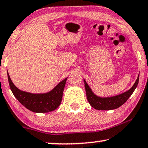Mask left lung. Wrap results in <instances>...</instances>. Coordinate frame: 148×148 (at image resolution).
I'll return each instance as SVG.
<instances>
[{
  "mask_svg": "<svg viewBox=\"0 0 148 148\" xmlns=\"http://www.w3.org/2000/svg\"><path fill=\"white\" fill-rule=\"evenodd\" d=\"M138 80H139V74H138V78H137L134 85L128 91L124 92L121 94L114 96V97L106 98L99 97L95 95L93 93V92L92 91L91 88L89 87L88 83H86L85 80H84L87 99H88L90 106L96 110H110L116 109V108L121 106L123 104H124L127 101V99H129L130 97L132 94L137 85H138Z\"/></svg>",
  "mask_w": 148,
  "mask_h": 148,
  "instance_id": "1",
  "label": "left lung"
}]
</instances>
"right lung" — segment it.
I'll list each match as a JSON object with an SVG mask.
<instances>
[{
  "mask_svg": "<svg viewBox=\"0 0 148 148\" xmlns=\"http://www.w3.org/2000/svg\"><path fill=\"white\" fill-rule=\"evenodd\" d=\"M10 89L14 97L27 109L33 112L45 113L54 111L61 103L64 88L67 79L60 81L55 88L47 93L32 94L20 90L12 83L8 72Z\"/></svg>",
  "mask_w": 148,
  "mask_h": 148,
  "instance_id": "1",
  "label": "right lung"
}]
</instances>
